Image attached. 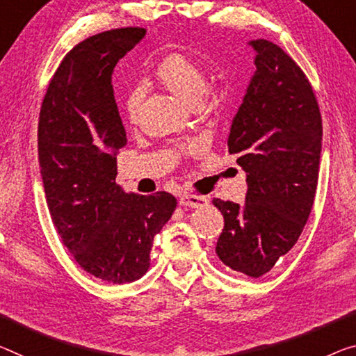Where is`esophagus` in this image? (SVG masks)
Masks as SVG:
<instances>
[{"mask_svg": "<svg viewBox=\"0 0 356 356\" xmlns=\"http://www.w3.org/2000/svg\"><path fill=\"white\" fill-rule=\"evenodd\" d=\"M210 199L205 195H197V194H189L184 193L179 197V205L183 207H191V209H202V207L209 205Z\"/></svg>", "mask_w": 356, "mask_h": 356, "instance_id": "esophagus-1", "label": "esophagus"}]
</instances>
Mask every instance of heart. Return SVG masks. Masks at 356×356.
<instances>
[{
  "instance_id": "heart-1",
  "label": "heart",
  "mask_w": 356,
  "mask_h": 356,
  "mask_svg": "<svg viewBox=\"0 0 356 356\" xmlns=\"http://www.w3.org/2000/svg\"><path fill=\"white\" fill-rule=\"evenodd\" d=\"M152 74L157 83L165 87L173 95L181 98L189 106L199 105L202 95L207 89V76L202 65L193 57L181 52H170L156 63ZM143 90H130L124 102L125 116L129 122L135 124L140 118Z\"/></svg>"
}]
</instances>
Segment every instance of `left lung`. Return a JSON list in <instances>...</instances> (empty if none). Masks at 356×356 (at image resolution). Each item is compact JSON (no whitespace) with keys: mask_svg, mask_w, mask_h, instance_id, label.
I'll return each mask as SVG.
<instances>
[{"mask_svg":"<svg viewBox=\"0 0 356 356\" xmlns=\"http://www.w3.org/2000/svg\"><path fill=\"white\" fill-rule=\"evenodd\" d=\"M256 71L235 114L227 146L247 172L243 205L215 199L224 216L216 254L258 278L298 242L318 184L321 114L299 65L273 42H250Z\"/></svg>","mask_w":356,"mask_h":356,"instance_id":"left-lung-1","label":"left lung"}]
</instances>
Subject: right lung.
I'll list each match as a JSON object with an SVG mask.
<instances>
[{
    "label": "right lung",
    "mask_w": 356,
    "mask_h": 356,
    "mask_svg": "<svg viewBox=\"0 0 356 356\" xmlns=\"http://www.w3.org/2000/svg\"><path fill=\"white\" fill-rule=\"evenodd\" d=\"M145 35L138 26L108 30L71 49L49 83L38 124L54 226L86 272L114 285L145 275L154 235L177 209L165 191L125 194L116 184V152L127 136L111 76Z\"/></svg>",
    "instance_id": "obj_1"
}]
</instances>
